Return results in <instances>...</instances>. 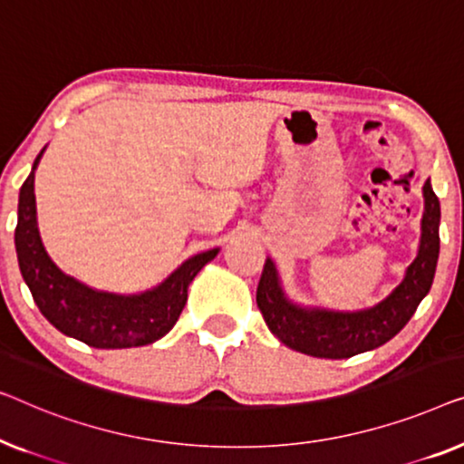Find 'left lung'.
<instances>
[{
  "mask_svg": "<svg viewBox=\"0 0 464 464\" xmlns=\"http://www.w3.org/2000/svg\"><path fill=\"white\" fill-rule=\"evenodd\" d=\"M422 198L425 212L420 223L419 254L408 266L401 284L370 309L343 313L295 304L284 295L273 260L266 258L256 290V304L273 334L285 347L325 360H347L391 341L414 315L435 277L441 212L430 180L422 187Z\"/></svg>",
  "mask_w": 464,
  "mask_h": 464,
  "instance_id": "obj_1",
  "label": "left lung"
}]
</instances>
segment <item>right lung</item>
Instances as JSON below:
<instances>
[{
  "label": "right lung",
  "instance_id": "add662e5",
  "mask_svg": "<svg viewBox=\"0 0 464 464\" xmlns=\"http://www.w3.org/2000/svg\"><path fill=\"white\" fill-rule=\"evenodd\" d=\"M42 155L44 151L21 187L14 233L18 266L42 315L63 334L94 349H128L160 341L179 322L188 284L217 256L218 247L187 258L160 285L140 295L126 296L88 288L52 263L39 237L34 172Z\"/></svg>",
  "mask_w": 464,
  "mask_h": 464
}]
</instances>
